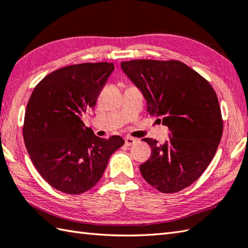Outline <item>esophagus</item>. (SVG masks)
I'll use <instances>...</instances> for the list:
<instances>
[{
	"label": "esophagus",
	"instance_id": "obj_1",
	"mask_svg": "<svg viewBox=\"0 0 248 248\" xmlns=\"http://www.w3.org/2000/svg\"><path fill=\"white\" fill-rule=\"evenodd\" d=\"M135 142H137V139L134 138H131V137H127L124 139V143L127 146H131V145H133Z\"/></svg>",
	"mask_w": 248,
	"mask_h": 248
}]
</instances>
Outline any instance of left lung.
Instances as JSON below:
<instances>
[{"mask_svg":"<svg viewBox=\"0 0 248 248\" xmlns=\"http://www.w3.org/2000/svg\"><path fill=\"white\" fill-rule=\"evenodd\" d=\"M121 69L142 92L149 115L170 130L162 145L144 139L152 155L140 171L150 186L177 192L200 177L215 156L222 135L217 95L206 79L176 60H131Z\"/></svg>","mask_w":248,"mask_h":248,"instance_id":"8db88e82","label":"left lung"}]
</instances>
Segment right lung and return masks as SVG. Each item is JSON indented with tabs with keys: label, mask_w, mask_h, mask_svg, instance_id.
I'll use <instances>...</instances> for the list:
<instances>
[{
	"label": "right lung",
	"mask_w": 248,
	"mask_h": 248,
	"mask_svg": "<svg viewBox=\"0 0 248 248\" xmlns=\"http://www.w3.org/2000/svg\"><path fill=\"white\" fill-rule=\"evenodd\" d=\"M113 63H81L53 71L38 82L28 102L23 140L32 162L53 188L69 195L98 183L111 154L124 144L101 139L80 117L95 106Z\"/></svg>",
	"instance_id": "obj_1"
}]
</instances>
